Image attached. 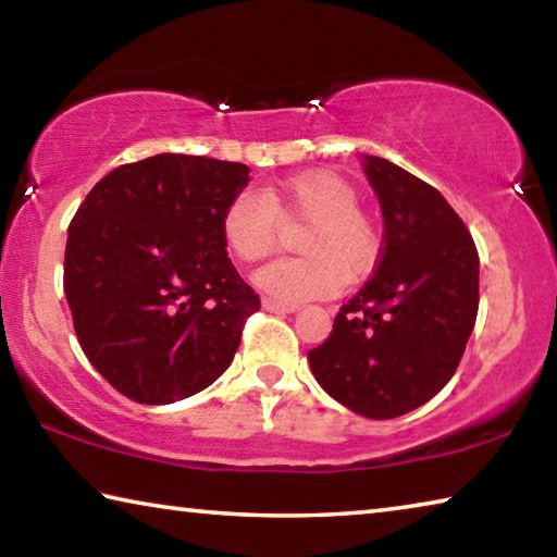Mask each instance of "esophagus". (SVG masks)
I'll use <instances>...</instances> for the list:
<instances>
[{"mask_svg":"<svg viewBox=\"0 0 557 557\" xmlns=\"http://www.w3.org/2000/svg\"><path fill=\"white\" fill-rule=\"evenodd\" d=\"M262 307H265L268 312H280V314L297 312V309H299V305H289V301H280V299H275V297H265V299H262Z\"/></svg>","mask_w":557,"mask_h":557,"instance_id":"esophagus-1","label":"esophagus"}]
</instances>
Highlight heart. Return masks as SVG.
Masks as SVG:
<instances>
[{"label": "heart", "instance_id": "heart-1", "mask_svg": "<svg viewBox=\"0 0 557 557\" xmlns=\"http://www.w3.org/2000/svg\"><path fill=\"white\" fill-rule=\"evenodd\" d=\"M351 182L314 169L268 186L238 191L225 203L221 235L240 262L265 260L277 245L280 219H305L309 228L299 248L307 256L280 258L258 272V285L280 301L329 297L344 280H363L379 265L383 233L369 211L358 206Z\"/></svg>", "mask_w": 557, "mask_h": 557}]
</instances>
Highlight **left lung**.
<instances>
[{
    "mask_svg": "<svg viewBox=\"0 0 557 557\" xmlns=\"http://www.w3.org/2000/svg\"><path fill=\"white\" fill-rule=\"evenodd\" d=\"M363 172L383 209L379 265L307 358L334 400L391 420L455 375L476 322L479 252L435 186L381 157H363Z\"/></svg>",
    "mask_w": 557,
    "mask_h": 557,
    "instance_id": "obj_1",
    "label": "left lung"
}]
</instances>
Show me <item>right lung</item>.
I'll list each match as a JSON object with an SVG mask.
<instances>
[{"instance_id": "add662e5", "label": "right lung", "mask_w": 557, "mask_h": 557, "mask_svg": "<svg viewBox=\"0 0 557 557\" xmlns=\"http://www.w3.org/2000/svg\"><path fill=\"white\" fill-rule=\"evenodd\" d=\"M248 172L209 157H147L112 169L75 211L63 262L73 329L125 398L182 400L231 366L260 309L221 235Z\"/></svg>"}]
</instances>
